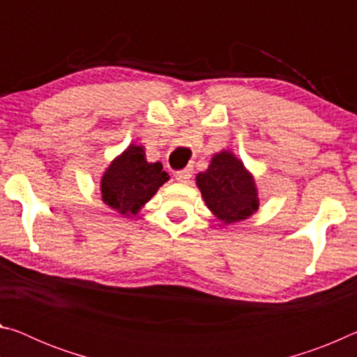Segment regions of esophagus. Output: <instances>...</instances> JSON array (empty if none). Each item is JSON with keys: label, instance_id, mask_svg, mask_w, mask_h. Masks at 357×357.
<instances>
[{"label": "esophagus", "instance_id": "1", "mask_svg": "<svg viewBox=\"0 0 357 357\" xmlns=\"http://www.w3.org/2000/svg\"><path fill=\"white\" fill-rule=\"evenodd\" d=\"M174 176H176V179L181 181V183H187V181H189L192 176V167H187V168H184V170L178 172Z\"/></svg>", "mask_w": 357, "mask_h": 357}]
</instances>
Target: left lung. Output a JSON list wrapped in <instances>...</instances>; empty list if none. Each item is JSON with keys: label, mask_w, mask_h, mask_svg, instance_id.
Returning <instances> with one entry per match:
<instances>
[{"label": "left lung", "mask_w": 357, "mask_h": 357, "mask_svg": "<svg viewBox=\"0 0 357 357\" xmlns=\"http://www.w3.org/2000/svg\"><path fill=\"white\" fill-rule=\"evenodd\" d=\"M195 181L208 209L225 225L249 219L259 208L253 174L231 151L214 154L208 170L198 173Z\"/></svg>", "instance_id": "left-lung-1"}]
</instances>
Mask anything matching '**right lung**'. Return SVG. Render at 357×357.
Segmentation results:
<instances>
[{"instance_id": "1", "label": "right lung", "mask_w": 357, "mask_h": 357, "mask_svg": "<svg viewBox=\"0 0 357 357\" xmlns=\"http://www.w3.org/2000/svg\"><path fill=\"white\" fill-rule=\"evenodd\" d=\"M168 179L170 176L162 170L160 162L151 164L143 146L130 144L102 174V202L126 217L135 215Z\"/></svg>"}]
</instances>
